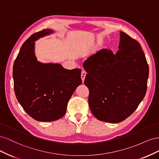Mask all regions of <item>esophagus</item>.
Masks as SVG:
<instances>
[{
	"instance_id": "esophagus-1",
	"label": "esophagus",
	"mask_w": 159,
	"mask_h": 159,
	"mask_svg": "<svg viewBox=\"0 0 159 159\" xmlns=\"http://www.w3.org/2000/svg\"><path fill=\"white\" fill-rule=\"evenodd\" d=\"M86 71H84V70H82V71H81V80H82V81L84 82V80H85V75H86Z\"/></svg>"
}]
</instances>
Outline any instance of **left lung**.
Here are the masks:
<instances>
[{
  "mask_svg": "<svg viewBox=\"0 0 159 159\" xmlns=\"http://www.w3.org/2000/svg\"><path fill=\"white\" fill-rule=\"evenodd\" d=\"M119 49L116 54L101 50L83 64L91 112L100 121L112 123L124 121L136 110L148 78V65L136 40L120 32Z\"/></svg>",
  "mask_w": 159,
  "mask_h": 159,
  "instance_id": "left-lung-1",
  "label": "left lung"
}]
</instances>
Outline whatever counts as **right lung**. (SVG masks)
<instances>
[{
  "label": "right lung",
  "instance_id": "add662e5",
  "mask_svg": "<svg viewBox=\"0 0 159 159\" xmlns=\"http://www.w3.org/2000/svg\"><path fill=\"white\" fill-rule=\"evenodd\" d=\"M52 32L46 29L33 34L22 46L13 66L16 97L24 110L39 121L63 117L71 96L82 83L80 69L67 70L60 64L37 61L35 41Z\"/></svg>",
  "mask_w": 159,
  "mask_h": 159
}]
</instances>
